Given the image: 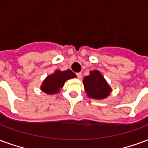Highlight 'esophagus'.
<instances>
[{
  "label": "esophagus",
  "mask_w": 148,
  "mask_h": 148,
  "mask_svg": "<svg viewBox=\"0 0 148 148\" xmlns=\"http://www.w3.org/2000/svg\"><path fill=\"white\" fill-rule=\"evenodd\" d=\"M77 77L79 78V79H81V78H82V77L81 73H77Z\"/></svg>",
  "instance_id": "1"
}]
</instances>
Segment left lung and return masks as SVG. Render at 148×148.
Segmentation results:
<instances>
[{"mask_svg": "<svg viewBox=\"0 0 148 148\" xmlns=\"http://www.w3.org/2000/svg\"><path fill=\"white\" fill-rule=\"evenodd\" d=\"M83 85L87 96L94 99H103L110 95L112 89L101 72L97 70L91 71L89 75L83 79Z\"/></svg>", "mask_w": 148, "mask_h": 148, "instance_id": "left-lung-1", "label": "left lung"}]
</instances>
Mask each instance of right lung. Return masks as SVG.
Here are the masks:
<instances>
[{
    "label": "right lung",
    "instance_id": "right-lung-1",
    "mask_svg": "<svg viewBox=\"0 0 148 148\" xmlns=\"http://www.w3.org/2000/svg\"><path fill=\"white\" fill-rule=\"evenodd\" d=\"M75 77H77V75L69 69L63 71L56 70L53 74H49L42 82L40 90L48 95L56 94L60 92L67 80Z\"/></svg>",
    "mask_w": 148,
    "mask_h": 148
}]
</instances>
